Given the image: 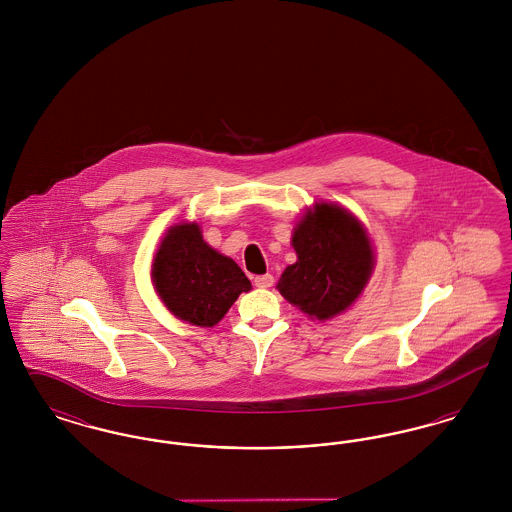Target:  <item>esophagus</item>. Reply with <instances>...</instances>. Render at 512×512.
<instances>
[{"label":"esophagus","mask_w":512,"mask_h":512,"mask_svg":"<svg viewBox=\"0 0 512 512\" xmlns=\"http://www.w3.org/2000/svg\"><path fill=\"white\" fill-rule=\"evenodd\" d=\"M255 286L257 288H270L274 284V276L272 274H263V276H255Z\"/></svg>","instance_id":"obj_1"}]
</instances>
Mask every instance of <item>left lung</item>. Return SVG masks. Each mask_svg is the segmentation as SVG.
I'll return each mask as SVG.
<instances>
[{
  "mask_svg": "<svg viewBox=\"0 0 512 512\" xmlns=\"http://www.w3.org/2000/svg\"><path fill=\"white\" fill-rule=\"evenodd\" d=\"M297 261L286 268L278 292L305 315L328 320L363 293L374 251L359 220L334 203H317L293 228Z\"/></svg>",
  "mask_w": 512,
  "mask_h": 512,
  "instance_id": "obj_1",
  "label": "left lung"
}]
</instances>
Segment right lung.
I'll return each instance as SVG.
<instances>
[{
  "label": "right lung",
  "mask_w": 512,
  "mask_h": 512,
  "mask_svg": "<svg viewBox=\"0 0 512 512\" xmlns=\"http://www.w3.org/2000/svg\"><path fill=\"white\" fill-rule=\"evenodd\" d=\"M151 280L174 317L203 328L215 326L238 295L251 290L244 270L207 244L195 222L171 226L155 253Z\"/></svg>",
  "instance_id": "add662e5"
}]
</instances>
